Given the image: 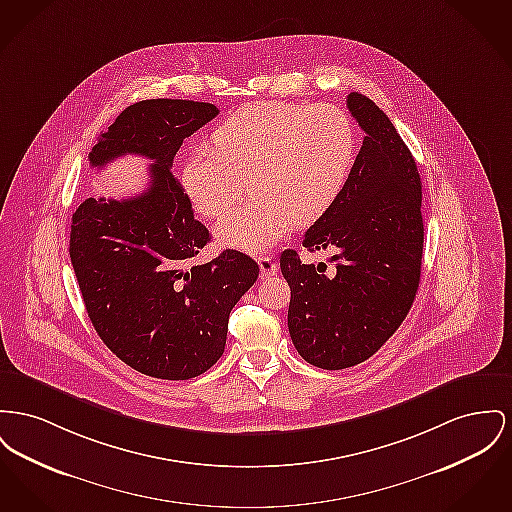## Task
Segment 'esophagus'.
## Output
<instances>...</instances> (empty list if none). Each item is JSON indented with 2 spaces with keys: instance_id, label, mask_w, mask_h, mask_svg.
<instances>
[{
  "instance_id": "1",
  "label": "esophagus",
  "mask_w": 512,
  "mask_h": 512,
  "mask_svg": "<svg viewBox=\"0 0 512 512\" xmlns=\"http://www.w3.org/2000/svg\"><path fill=\"white\" fill-rule=\"evenodd\" d=\"M257 263H259V269H261V278H271L278 272V265L272 261L271 255H261L257 259Z\"/></svg>"
}]
</instances>
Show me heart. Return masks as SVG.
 <instances>
[{"instance_id":"heart-1","label":"heart","mask_w":512,"mask_h":512,"mask_svg":"<svg viewBox=\"0 0 512 512\" xmlns=\"http://www.w3.org/2000/svg\"><path fill=\"white\" fill-rule=\"evenodd\" d=\"M211 149L191 152L180 170L189 205L216 218L249 185L251 201L216 224V240L247 253L267 251L288 230L317 222L350 180L358 133L334 104L255 102L212 131Z\"/></svg>"}]
</instances>
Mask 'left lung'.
Returning a JSON list of instances; mask_svg holds the SVG:
<instances>
[{"label": "left lung", "instance_id": "8db88e82", "mask_svg": "<svg viewBox=\"0 0 512 512\" xmlns=\"http://www.w3.org/2000/svg\"><path fill=\"white\" fill-rule=\"evenodd\" d=\"M363 145L342 195L303 236L307 251L334 249V276L280 255L292 298L288 329L301 358L346 369L371 358L406 319L420 286L423 218L416 160L387 114L350 92Z\"/></svg>", "mask_w": 512, "mask_h": 512}]
</instances>
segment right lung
<instances>
[{"mask_svg": "<svg viewBox=\"0 0 512 512\" xmlns=\"http://www.w3.org/2000/svg\"><path fill=\"white\" fill-rule=\"evenodd\" d=\"M218 116L209 102L156 98L125 108L89 152L92 168L123 154L152 160L131 199H85L73 212L69 255L92 327L129 367L183 381L224 354L232 307L259 265L236 249L191 263L211 241L172 174L183 139Z\"/></svg>", "mask_w": 512, "mask_h": 512, "instance_id": "add662e5", "label": "right lung"}]
</instances>
